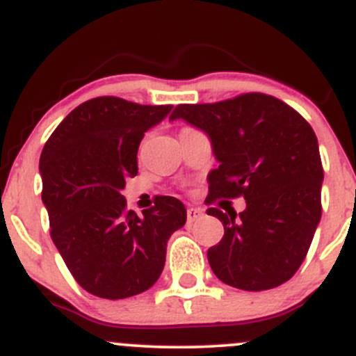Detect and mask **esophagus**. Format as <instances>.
Here are the masks:
<instances>
[{
  "label": "esophagus",
  "instance_id": "34e87169",
  "mask_svg": "<svg viewBox=\"0 0 356 356\" xmlns=\"http://www.w3.org/2000/svg\"><path fill=\"white\" fill-rule=\"evenodd\" d=\"M203 210L202 209H197V207H190L188 210H186V217H188V222L191 223V222H195V220H198V218H202L203 217Z\"/></svg>",
  "mask_w": 356,
  "mask_h": 356
}]
</instances>
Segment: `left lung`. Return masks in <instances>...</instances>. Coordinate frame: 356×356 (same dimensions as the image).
I'll return each mask as SVG.
<instances>
[{
    "mask_svg": "<svg viewBox=\"0 0 356 356\" xmlns=\"http://www.w3.org/2000/svg\"><path fill=\"white\" fill-rule=\"evenodd\" d=\"M170 119H183L209 136L218 168L207 177L205 202L245 200L238 215L207 210L225 230L207 252L215 275L243 291L289 281L321 218L323 166L311 126L293 107L266 94L181 104Z\"/></svg>",
    "mask_w": 356,
    "mask_h": 356,
    "instance_id": "1",
    "label": "left lung"
}]
</instances>
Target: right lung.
<instances>
[{
  "label": "right lung",
  "instance_id": "right-lung-1",
  "mask_svg": "<svg viewBox=\"0 0 356 356\" xmlns=\"http://www.w3.org/2000/svg\"><path fill=\"white\" fill-rule=\"evenodd\" d=\"M173 106L95 97L75 107L40 156L42 200L51 241L87 293L124 299L145 293L163 273L166 243L186 222L178 198L158 197L138 217L126 210V179L138 175L145 133Z\"/></svg>",
  "mask_w": 356,
  "mask_h": 356
}]
</instances>
